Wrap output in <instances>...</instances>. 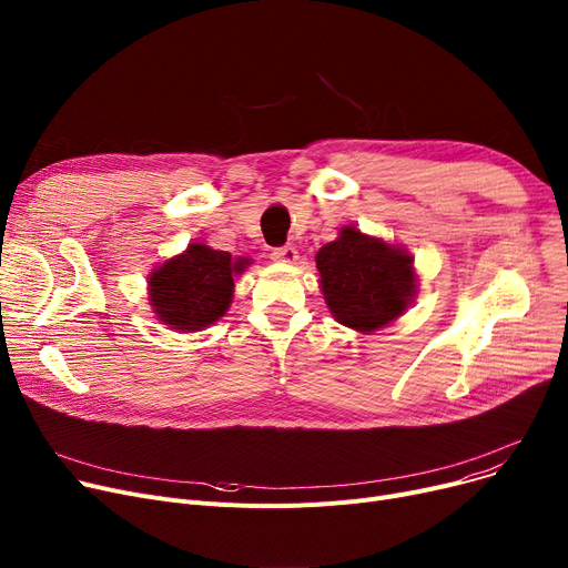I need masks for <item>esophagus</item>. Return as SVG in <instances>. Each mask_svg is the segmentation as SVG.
Segmentation results:
<instances>
[{
    "label": "esophagus",
    "instance_id": "1",
    "mask_svg": "<svg viewBox=\"0 0 568 568\" xmlns=\"http://www.w3.org/2000/svg\"><path fill=\"white\" fill-rule=\"evenodd\" d=\"M272 260L281 262V264H294L296 260H300V253H296L294 246H281V248H274Z\"/></svg>",
    "mask_w": 568,
    "mask_h": 568
}]
</instances>
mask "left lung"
<instances>
[{"instance_id": "obj_1", "label": "left lung", "mask_w": 568, "mask_h": 568, "mask_svg": "<svg viewBox=\"0 0 568 568\" xmlns=\"http://www.w3.org/2000/svg\"><path fill=\"white\" fill-rule=\"evenodd\" d=\"M315 264L329 313L354 332H379L414 304L419 283L414 257L382 236L343 225L334 242L317 251Z\"/></svg>"}]
</instances>
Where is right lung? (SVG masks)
<instances>
[{
  "label": "right lung",
  "instance_id": "right-lung-1",
  "mask_svg": "<svg viewBox=\"0 0 568 568\" xmlns=\"http://www.w3.org/2000/svg\"><path fill=\"white\" fill-rule=\"evenodd\" d=\"M253 264L202 242L156 264L146 276V300L154 317L179 334L202 332L219 322L234 296V278Z\"/></svg>",
  "mask_w": 568,
  "mask_h": 568
}]
</instances>
